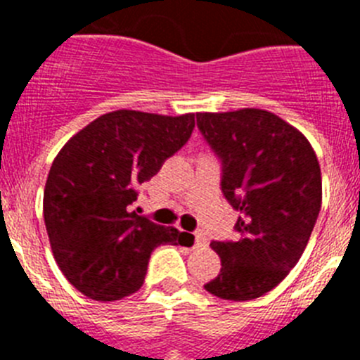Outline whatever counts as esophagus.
<instances>
[{"instance_id":"1","label":"esophagus","mask_w":360,"mask_h":360,"mask_svg":"<svg viewBox=\"0 0 360 360\" xmlns=\"http://www.w3.org/2000/svg\"><path fill=\"white\" fill-rule=\"evenodd\" d=\"M195 245L196 247H205L207 245V236L203 232H196L195 234Z\"/></svg>"}]
</instances>
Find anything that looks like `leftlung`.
I'll return each instance as SVG.
<instances>
[{"label":"left lung","mask_w":360,"mask_h":360,"mask_svg":"<svg viewBox=\"0 0 360 360\" xmlns=\"http://www.w3.org/2000/svg\"><path fill=\"white\" fill-rule=\"evenodd\" d=\"M221 160V191L240 211L236 241H212L221 259L209 294L250 301L278 287L304 252L321 211L316 151L303 133L257 108L196 113Z\"/></svg>","instance_id":"8db88e82"}]
</instances>
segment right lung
Segmentation results:
<instances>
[{
  "label": "right lung",
  "instance_id": "right-lung-1",
  "mask_svg": "<svg viewBox=\"0 0 360 360\" xmlns=\"http://www.w3.org/2000/svg\"><path fill=\"white\" fill-rule=\"evenodd\" d=\"M195 113L135 110L101 115L63 146L50 167L43 214L57 265L86 297L117 301L142 287L155 247L176 245L174 227L131 211L136 187L189 141Z\"/></svg>",
  "mask_w": 360,
  "mask_h": 360
}]
</instances>
